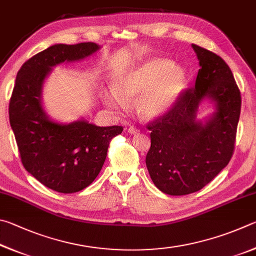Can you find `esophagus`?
Masks as SVG:
<instances>
[{
    "label": "esophagus",
    "mask_w": 256,
    "mask_h": 256,
    "mask_svg": "<svg viewBox=\"0 0 256 256\" xmlns=\"http://www.w3.org/2000/svg\"><path fill=\"white\" fill-rule=\"evenodd\" d=\"M138 132H140V130H138L136 127H129L128 128V132L132 134V135H135V134H138Z\"/></svg>",
    "instance_id": "34e87169"
}]
</instances>
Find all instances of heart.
I'll return each instance as SVG.
<instances>
[{
  "instance_id": "b5f03b06",
  "label": "heart",
  "mask_w": 256,
  "mask_h": 256,
  "mask_svg": "<svg viewBox=\"0 0 256 256\" xmlns=\"http://www.w3.org/2000/svg\"><path fill=\"white\" fill-rule=\"evenodd\" d=\"M188 84L184 67L165 58H150L116 75L114 90L103 94V101L114 111L126 109V101L136 98V110L142 118L162 116L176 106Z\"/></svg>"
}]
</instances>
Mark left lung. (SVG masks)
Returning a JSON list of instances; mask_svg holds the SVG:
<instances>
[{
    "instance_id": "left-lung-1",
    "label": "left lung",
    "mask_w": 256,
    "mask_h": 256,
    "mask_svg": "<svg viewBox=\"0 0 256 256\" xmlns=\"http://www.w3.org/2000/svg\"><path fill=\"white\" fill-rule=\"evenodd\" d=\"M200 70L194 88L186 90L168 114L152 121L146 166L152 181L170 196L202 189L230 163L240 114V92L225 60L192 44ZM206 100L215 111L196 119Z\"/></svg>"
}]
</instances>
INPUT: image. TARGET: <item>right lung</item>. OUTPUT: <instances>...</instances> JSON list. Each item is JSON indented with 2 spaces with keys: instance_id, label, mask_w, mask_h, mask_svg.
Listing matches in <instances>:
<instances>
[{
  "instance_id": "obj_1",
  "label": "right lung",
  "mask_w": 256,
  "mask_h": 256,
  "mask_svg": "<svg viewBox=\"0 0 256 256\" xmlns=\"http://www.w3.org/2000/svg\"><path fill=\"white\" fill-rule=\"evenodd\" d=\"M100 48L94 42L52 44L26 60L16 74L8 118L21 162L40 183L60 194L78 192L96 180L111 140L122 127H98L85 119L52 120L42 106L44 80L52 67L82 60Z\"/></svg>"
}]
</instances>
